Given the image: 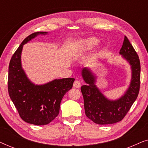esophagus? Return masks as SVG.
I'll return each mask as SVG.
<instances>
[{"label": "esophagus", "instance_id": "34e87169", "mask_svg": "<svg viewBox=\"0 0 148 148\" xmlns=\"http://www.w3.org/2000/svg\"><path fill=\"white\" fill-rule=\"evenodd\" d=\"M81 86V83L79 80H75L73 83V86L75 87V88H79Z\"/></svg>", "mask_w": 148, "mask_h": 148}]
</instances>
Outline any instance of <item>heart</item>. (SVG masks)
<instances>
[{
	"label": "heart",
	"instance_id": "heart-1",
	"mask_svg": "<svg viewBox=\"0 0 148 148\" xmlns=\"http://www.w3.org/2000/svg\"><path fill=\"white\" fill-rule=\"evenodd\" d=\"M98 40L96 38H88L86 40H84L82 44V50H89L92 49L95 46L98 45Z\"/></svg>",
	"mask_w": 148,
	"mask_h": 148
}]
</instances>
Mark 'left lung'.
I'll return each instance as SVG.
<instances>
[{"mask_svg": "<svg viewBox=\"0 0 148 148\" xmlns=\"http://www.w3.org/2000/svg\"><path fill=\"white\" fill-rule=\"evenodd\" d=\"M120 54L129 62L132 79L129 88L119 100L111 101L105 98L96 88V77L88 68L82 70V77L88 85L81 88L87 117L98 125H108L122 121L138 96L140 88L141 65L139 56L126 36Z\"/></svg>", "mask_w": 148, "mask_h": 148, "instance_id": "obj_1", "label": "left lung"}]
</instances>
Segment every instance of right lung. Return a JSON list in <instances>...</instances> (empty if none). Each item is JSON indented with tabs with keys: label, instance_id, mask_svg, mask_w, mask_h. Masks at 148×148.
Masks as SVG:
<instances>
[{
	"label": "right lung",
	"instance_id": "1",
	"mask_svg": "<svg viewBox=\"0 0 148 148\" xmlns=\"http://www.w3.org/2000/svg\"><path fill=\"white\" fill-rule=\"evenodd\" d=\"M38 32L25 38L12 56L9 66L8 92L20 117L25 122L36 125H47L59 113L64 95L71 90L74 78L55 79L37 86L30 82L21 68V54L23 44L39 34Z\"/></svg>",
	"mask_w": 148,
	"mask_h": 148
}]
</instances>
